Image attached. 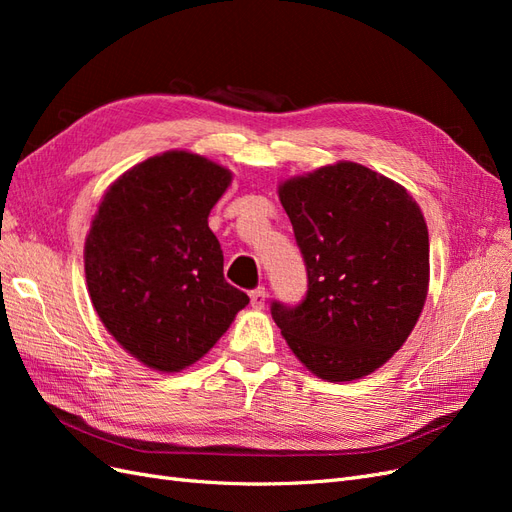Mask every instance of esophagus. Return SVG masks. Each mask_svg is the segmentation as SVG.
Segmentation results:
<instances>
[{"label": "esophagus", "instance_id": "1", "mask_svg": "<svg viewBox=\"0 0 512 512\" xmlns=\"http://www.w3.org/2000/svg\"><path fill=\"white\" fill-rule=\"evenodd\" d=\"M250 301H252V307H254V309H262V307H265V301H267L265 288H262V286L254 288V290L250 292Z\"/></svg>", "mask_w": 512, "mask_h": 512}]
</instances>
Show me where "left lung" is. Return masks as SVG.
Masks as SVG:
<instances>
[{
    "mask_svg": "<svg viewBox=\"0 0 512 512\" xmlns=\"http://www.w3.org/2000/svg\"><path fill=\"white\" fill-rule=\"evenodd\" d=\"M305 260L299 305L271 316L322 380L363 378L391 359L423 312L429 235L416 200L363 164L337 162L280 185Z\"/></svg>",
    "mask_w": 512,
    "mask_h": 512,
    "instance_id": "1",
    "label": "left lung"
}]
</instances>
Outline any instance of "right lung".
I'll return each mask as SVG.
<instances>
[{"instance_id": "1", "label": "right lung", "mask_w": 512, "mask_h": 512, "mask_svg": "<svg viewBox=\"0 0 512 512\" xmlns=\"http://www.w3.org/2000/svg\"><path fill=\"white\" fill-rule=\"evenodd\" d=\"M228 168L166 151L106 190L85 239L91 303L119 346L143 365L181 371L205 356L250 297L224 280L209 213Z\"/></svg>"}]
</instances>
